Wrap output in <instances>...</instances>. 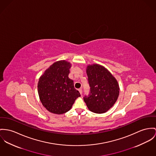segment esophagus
<instances>
[{
  "instance_id": "esophagus-1",
  "label": "esophagus",
  "mask_w": 156,
  "mask_h": 156,
  "mask_svg": "<svg viewBox=\"0 0 156 156\" xmlns=\"http://www.w3.org/2000/svg\"><path fill=\"white\" fill-rule=\"evenodd\" d=\"M78 91H79V92L80 93V94H82V93H83L82 88H79V89H78Z\"/></svg>"
}]
</instances>
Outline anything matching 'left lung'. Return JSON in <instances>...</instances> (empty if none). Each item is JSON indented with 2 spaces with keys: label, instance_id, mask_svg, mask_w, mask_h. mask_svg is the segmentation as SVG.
<instances>
[{
  "label": "left lung",
  "instance_id": "left-lung-1",
  "mask_svg": "<svg viewBox=\"0 0 156 156\" xmlns=\"http://www.w3.org/2000/svg\"><path fill=\"white\" fill-rule=\"evenodd\" d=\"M87 74L90 92L88 96H84V101L91 112L105 113L114 105L118 98V83L110 72L100 65L88 66Z\"/></svg>",
  "mask_w": 156,
  "mask_h": 156
}]
</instances>
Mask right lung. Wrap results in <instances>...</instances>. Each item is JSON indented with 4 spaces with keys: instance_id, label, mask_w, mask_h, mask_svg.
I'll return each instance as SVG.
<instances>
[{
    "instance_id": "1",
    "label": "right lung",
    "mask_w": 156,
    "mask_h": 156,
    "mask_svg": "<svg viewBox=\"0 0 156 156\" xmlns=\"http://www.w3.org/2000/svg\"><path fill=\"white\" fill-rule=\"evenodd\" d=\"M71 66L65 60L56 62L39 79L37 88L40 101L51 113L60 115L67 112L81 96L68 77Z\"/></svg>"
}]
</instances>
